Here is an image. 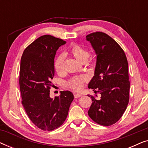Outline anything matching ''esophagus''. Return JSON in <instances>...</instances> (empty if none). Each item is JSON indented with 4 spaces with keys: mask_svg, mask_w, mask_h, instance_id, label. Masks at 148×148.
<instances>
[{
    "mask_svg": "<svg viewBox=\"0 0 148 148\" xmlns=\"http://www.w3.org/2000/svg\"><path fill=\"white\" fill-rule=\"evenodd\" d=\"M82 96V94H78V93H74V97L75 98H77L79 97Z\"/></svg>",
    "mask_w": 148,
    "mask_h": 148,
    "instance_id": "obj_1",
    "label": "esophagus"
}]
</instances>
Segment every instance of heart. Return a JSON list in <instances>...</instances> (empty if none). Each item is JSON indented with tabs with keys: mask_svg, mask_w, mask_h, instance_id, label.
<instances>
[{
	"mask_svg": "<svg viewBox=\"0 0 148 148\" xmlns=\"http://www.w3.org/2000/svg\"><path fill=\"white\" fill-rule=\"evenodd\" d=\"M66 53L75 58L78 61L82 63L88 61L90 52L86 48L76 43H73L68 48ZM64 57L62 54H60L55 58L54 61V68L58 74H61L64 71ZM85 77H77L71 79L66 82V86L73 90H79L82 88L83 84L86 82Z\"/></svg>",
	"mask_w": 148,
	"mask_h": 148,
	"instance_id": "obj_1",
	"label": "heart"
}]
</instances>
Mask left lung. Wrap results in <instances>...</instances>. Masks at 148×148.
Segmentation results:
<instances>
[{
	"label": "left lung",
	"instance_id": "obj_1",
	"mask_svg": "<svg viewBox=\"0 0 148 148\" xmlns=\"http://www.w3.org/2000/svg\"><path fill=\"white\" fill-rule=\"evenodd\" d=\"M86 38L97 54L94 76L88 88L94 92L97 89L101 94L100 100L91 96L88 115L95 123L110 126L121 118L129 104L128 62L123 48L108 34L96 32Z\"/></svg>",
	"mask_w": 148,
	"mask_h": 148
}]
</instances>
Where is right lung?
<instances>
[{
	"label": "right lung",
	"mask_w": 148,
	"mask_h": 148,
	"mask_svg": "<svg viewBox=\"0 0 148 148\" xmlns=\"http://www.w3.org/2000/svg\"><path fill=\"white\" fill-rule=\"evenodd\" d=\"M66 43L60 38L44 35L24 50L19 70L21 104L32 122L43 131H52L63 124L74 97L69 91L50 97L54 76L56 50Z\"/></svg>",
	"instance_id": "1"
}]
</instances>
